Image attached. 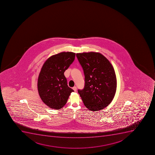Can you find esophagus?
<instances>
[{
	"mask_svg": "<svg viewBox=\"0 0 155 155\" xmlns=\"http://www.w3.org/2000/svg\"><path fill=\"white\" fill-rule=\"evenodd\" d=\"M73 90H74V91H77V87H75V86H74V87L73 88Z\"/></svg>",
	"mask_w": 155,
	"mask_h": 155,
	"instance_id": "obj_1",
	"label": "esophagus"
}]
</instances>
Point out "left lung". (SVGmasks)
I'll return each mask as SVG.
<instances>
[{
  "instance_id": "left-lung-1",
  "label": "left lung",
  "mask_w": 155,
  "mask_h": 155,
  "mask_svg": "<svg viewBox=\"0 0 155 155\" xmlns=\"http://www.w3.org/2000/svg\"><path fill=\"white\" fill-rule=\"evenodd\" d=\"M76 56L84 74V88L78 90L84 105L91 111L103 110L116 94L117 81L114 67L100 53H80Z\"/></svg>"
}]
</instances>
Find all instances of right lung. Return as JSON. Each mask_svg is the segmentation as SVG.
Returning a JSON list of instances; mask_svg holds the SVG:
<instances>
[{
  "label": "right lung",
  "instance_id": "1",
  "mask_svg": "<svg viewBox=\"0 0 155 155\" xmlns=\"http://www.w3.org/2000/svg\"><path fill=\"white\" fill-rule=\"evenodd\" d=\"M75 55L72 52L59 53L48 58L42 67L38 78V92L42 102L51 109L63 107L74 91L68 85L64 73Z\"/></svg>",
  "mask_w": 155,
  "mask_h": 155
}]
</instances>
